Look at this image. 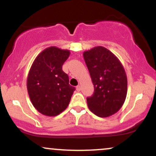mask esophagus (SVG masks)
Returning a JSON list of instances; mask_svg holds the SVG:
<instances>
[{
  "label": "esophagus",
  "mask_w": 156,
  "mask_h": 156,
  "mask_svg": "<svg viewBox=\"0 0 156 156\" xmlns=\"http://www.w3.org/2000/svg\"><path fill=\"white\" fill-rule=\"evenodd\" d=\"M76 89H77V91H78V92H79V91H80V89H81V87H80V85L77 86Z\"/></svg>",
  "instance_id": "34e87169"
}]
</instances>
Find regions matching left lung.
<instances>
[{"instance_id":"8db88e82","label":"left lung","mask_w":156,"mask_h":156,"mask_svg":"<svg viewBox=\"0 0 156 156\" xmlns=\"http://www.w3.org/2000/svg\"><path fill=\"white\" fill-rule=\"evenodd\" d=\"M83 55L94 89L87 99L89 110L100 117L112 116L126 98L128 80L124 67L114 53L102 46L84 51Z\"/></svg>"}]
</instances>
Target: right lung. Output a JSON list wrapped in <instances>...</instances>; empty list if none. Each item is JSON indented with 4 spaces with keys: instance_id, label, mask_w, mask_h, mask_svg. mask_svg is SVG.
<instances>
[{
    "instance_id": "1",
    "label": "right lung",
    "mask_w": 156,
    "mask_h": 156,
    "mask_svg": "<svg viewBox=\"0 0 156 156\" xmlns=\"http://www.w3.org/2000/svg\"><path fill=\"white\" fill-rule=\"evenodd\" d=\"M69 54L68 50L49 47L41 52L32 64L27 78V89L32 104L44 115L54 117L64 112L76 90L62 70Z\"/></svg>"
}]
</instances>
